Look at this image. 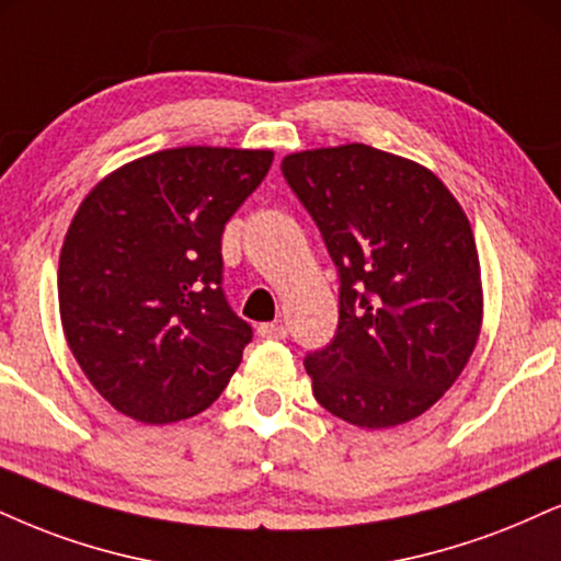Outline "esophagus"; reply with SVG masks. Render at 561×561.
Returning <instances> with one entry per match:
<instances>
[{"instance_id":"esophagus-1","label":"esophagus","mask_w":561,"mask_h":561,"mask_svg":"<svg viewBox=\"0 0 561 561\" xmlns=\"http://www.w3.org/2000/svg\"><path fill=\"white\" fill-rule=\"evenodd\" d=\"M259 336H261V340H285V336H287V323H282V321L261 323Z\"/></svg>"}]
</instances>
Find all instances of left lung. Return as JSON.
Returning a JSON list of instances; mask_svg holds the SVG:
<instances>
[{"label":"left lung","mask_w":561,"mask_h":561,"mask_svg":"<svg viewBox=\"0 0 561 561\" xmlns=\"http://www.w3.org/2000/svg\"><path fill=\"white\" fill-rule=\"evenodd\" d=\"M282 174L340 272V327L306 357L313 397L368 431L423 415L481 336V263L462 206L423 164L366 144L289 153Z\"/></svg>","instance_id":"obj_1"}]
</instances>
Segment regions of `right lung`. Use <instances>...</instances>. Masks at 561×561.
Returning <instances> with one entry per match:
<instances>
[{"label": "right lung", "mask_w": 561, "mask_h": 561, "mask_svg": "<svg viewBox=\"0 0 561 561\" xmlns=\"http://www.w3.org/2000/svg\"><path fill=\"white\" fill-rule=\"evenodd\" d=\"M268 148L180 146L106 174L59 253V319L93 389L148 426L193 417L253 329L221 293V232L266 178Z\"/></svg>", "instance_id": "1"}]
</instances>
